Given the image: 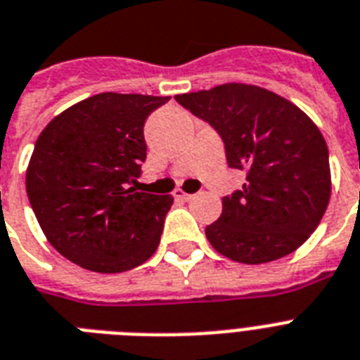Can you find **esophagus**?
<instances>
[{"mask_svg": "<svg viewBox=\"0 0 360 360\" xmlns=\"http://www.w3.org/2000/svg\"><path fill=\"white\" fill-rule=\"evenodd\" d=\"M174 195H175V200H181V201L192 200V194H186V192H183V190H175Z\"/></svg>", "mask_w": 360, "mask_h": 360, "instance_id": "esophagus-1", "label": "esophagus"}]
</instances>
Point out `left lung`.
Segmentation results:
<instances>
[{
  "label": "left lung",
  "mask_w": 360,
  "mask_h": 360,
  "mask_svg": "<svg viewBox=\"0 0 360 360\" xmlns=\"http://www.w3.org/2000/svg\"><path fill=\"white\" fill-rule=\"evenodd\" d=\"M175 101L209 122L226 144L227 165L246 172L242 190L221 200L220 218L207 226L210 246L244 264L296 251L331 198L329 151L314 122L255 84L226 83Z\"/></svg>",
  "instance_id": "obj_1"
}]
</instances>
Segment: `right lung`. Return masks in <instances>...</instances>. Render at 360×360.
I'll return each instance as SVG.
<instances>
[{
    "instance_id": "add662e5",
    "label": "right lung",
    "mask_w": 360,
    "mask_h": 360,
    "mask_svg": "<svg viewBox=\"0 0 360 360\" xmlns=\"http://www.w3.org/2000/svg\"><path fill=\"white\" fill-rule=\"evenodd\" d=\"M170 98L103 92L49 122L25 174L49 244L84 270L120 274L159 248L174 198L139 192L144 124Z\"/></svg>"
}]
</instances>
